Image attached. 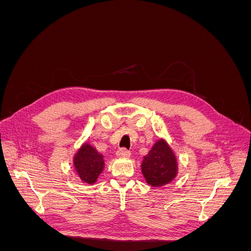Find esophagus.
<instances>
[{"mask_svg":"<svg viewBox=\"0 0 251 251\" xmlns=\"http://www.w3.org/2000/svg\"><path fill=\"white\" fill-rule=\"evenodd\" d=\"M116 155L118 157H120V158H128V157L131 156V153L127 150H126V149H120L119 151H117Z\"/></svg>","mask_w":251,"mask_h":251,"instance_id":"obj_1","label":"esophagus"}]
</instances>
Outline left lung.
I'll return each mask as SVG.
<instances>
[{
  "label": "left lung",
  "instance_id": "1",
  "mask_svg": "<svg viewBox=\"0 0 251 251\" xmlns=\"http://www.w3.org/2000/svg\"><path fill=\"white\" fill-rule=\"evenodd\" d=\"M141 172L147 183L154 187L164 186L176 178L177 157L165 139L157 140L149 154L143 157Z\"/></svg>",
  "mask_w": 251,
  "mask_h": 251
}]
</instances>
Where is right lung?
I'll return each instance as SVG.
<instances>
[{
  "label": "right lung",
  "instance_id": "add662e5",
  "mask_svg": "<svg viewBox=\"0 0 251 251\" xmlns=\"http://www.w3.org/2000/svg\"><path fill=\"white\" fill-rule=\"evenodd\" d=\"M73 166L81 181L94 184L104 168L103 156L89 142H85L73 157Z\"/></svg>",
  "mask_w": 251,
  "mask_h": 251
}]
</instances>
